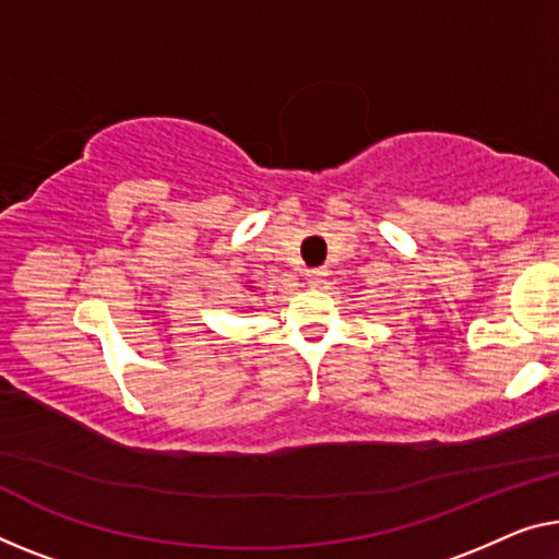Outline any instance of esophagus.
<instances>
[{"label": "esophagus", "instance_id": "obj_1", "mask_svg": "<svg viewBox=\"0 0 559 559\" xmlns=\"http://www.w3.org/2000/svg\"><path fill=\"white\" fill-rule=\"evenodd\" d=\"M323 276H326V271H323V269L306 271V281H308V286H311V288H319L323 283Z\"/></svg>", "mask_w": 559, "mask_h": 559}]
</instances>
